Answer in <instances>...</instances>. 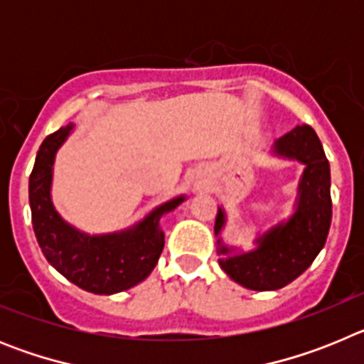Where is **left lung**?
Returning a JSON list of instances; mask_svg holds the SVG:
<instances>
[{
    "instance_id": "left-lung-1",
    "label": "left lung",
    "mask_w": 364,
    "mask_h": 364,
    "mask_svg": "<svg viewBox=\"0 0 364 364\" xmlns=\"http://www.w3.org/2000/svg\"><path fill=\"white\" fill-rule=\"evenodd\" d=\"M272 153L304 166L291 217L260 233L250 252L228 246L222 240V230L226 226L224 208H218L215 218L218 264L230 279L255 291L284 288L306 272L323 250L332 222L330 164L310 125H297L275 140Z\"/></svg>"
}]
</instances>
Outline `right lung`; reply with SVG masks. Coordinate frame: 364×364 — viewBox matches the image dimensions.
I'll return each mask as SVG.
<instances>
[{
	"instance_id": "add662e5",
	"label": "right lung",
	"mask_w": 364,
	"mask_h": 364,
	"mask_svg": "<svg viewBox=\"0 0 364 364\" xmlns=\"http://www.w3.org/2000/svg\"><path fill=\"white\" fill-rule=\"evenodd\" d=\"M74 131V124L49 134L40 146L28 178L32 228L45 259L73 284L96 295L129 290L149 277L164 250L160 218L186 200L171 198L151 210L131 228L112 233L89 235L70 226L58 213L50 197L58 149Z\"/></svg>"
}]
</instances>
